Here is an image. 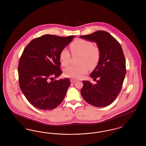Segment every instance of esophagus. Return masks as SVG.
<instances>
[{
	"instance_id": "1",
	"label": "esophagus",
	"mask_w": 146,
	"mask_h": 146,
	"mask_svg": "<svg viewBox=\"0 0 146 146\" xmlns=\"http://www.w3.org/2000/svg\"><path fill=\"white\" fill-rule=\"evenodd\" d=\"M76 81V79H70V82H71L72 83H75Z\"/></svg>"
}]
</instances>
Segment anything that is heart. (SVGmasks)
Here are the masks:
<instances>
[{"instance_id": "heart-1", "label": "heart", "mask_w": 146, "mask_h": 146, "mask_svg": "<svg viewBox=\"0 0 146 146\" xmlns=\"http://www.w3.org/2000/svg\"><path fill=\"white\" fill-rule=\"evenodd\" d=\"M73 55H79L78 66H70L64 70V76L79 79L86 74L89 67L93 69L97 66L100 58V50L97 46H94L91 42L78 39L70 45ZM70 54L68 50L63 48L60 54V60L63 66H67L70 62Z\"/></svg>"}]
</instances>
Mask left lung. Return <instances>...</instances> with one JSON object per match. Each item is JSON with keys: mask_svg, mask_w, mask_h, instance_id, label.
Instances as JSON below:
<instances>
[{"mask_svg": "<svg viewBox=\"0 0 146 146\" xmlns=\"http://www.w3.org/2000/svg\"><path fill=\"white\" fill-rule=\"evenodd\" d=\"M80 38L96 43L100 58L90 76L95 84L83 81L80 93L85 101L97 107L109 106L115 100L121 89L126 74V62L119 42L109 33L98 31Z\"/></svg>", "mask_w": 146, "mask_h": 146, "instance_id": "obj_1", "label": "left lung"}]
</instances>
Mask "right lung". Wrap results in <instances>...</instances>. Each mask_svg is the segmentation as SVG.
I'll return each instance as SVG.
<instances>
[{
  "mask_svg": "<svg viewBox=\"0 0 146 146\" xmlns=\"http://www.w3.org/2000/svg\"><path fill=\"white\" fill-rule=\"evenodd\" d=\"M74 37L45 35L31 41L24 49L19 63V81L22 92L35 107L52 110L62 102L70 80H52L62 73L60 54Z\"/></svg>",
  "mask_w": 146,
  "mask_h": 146,
  "instance_id": "obj_1",
  "label": "right lung"
}]
</instances>
